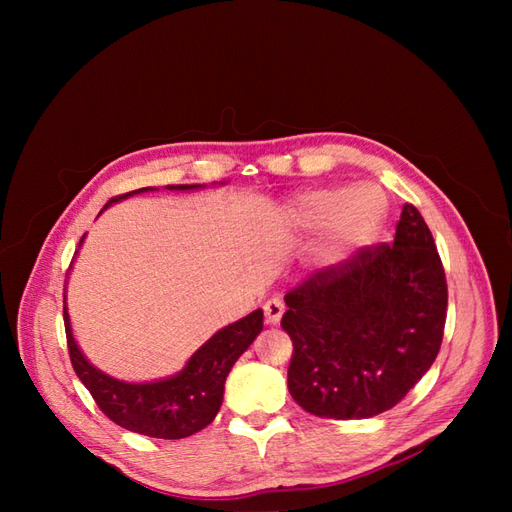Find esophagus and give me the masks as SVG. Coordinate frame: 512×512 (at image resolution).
I'll use <instances>...</instances> for the list:
<instances>
[{"label": "esophagus", "mask_w": 512, "mask_h": 512, "mask_svg": "<svg viewBox=\"0 0 512 512\" xmlns=\"http://www.w3.org/2000/svg\"><path fill=\"white\" fill-rule=\"evenodd\" d=\"M262 309H265V318L269 324H277L284 316V303L280 299H269L262 305Z\"/></svg>", "instance_id": "esophagus-1"}]
</instances>
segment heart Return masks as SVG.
<instances>
[{"label": "heart", "instance_id": "obj_1", "mask_svg": "<svg viewBox=\"0 0 512 512\" xmlns=\"http://www.w3.org/2000/svg\"><path fill=\"white\" fill-rule=\"evenodd\" d=\"M386 209L389 203L378 185L361 183L350 190L322 188L305 192L290 203L288 218L307 235L324 230L322 256L331 265H342L376 239Z\"/></svg>", "mask_w": 512, "mask_h": 512}]
</instances>
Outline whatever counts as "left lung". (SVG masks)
Listing matches in <instances>:
<instances>
[{
  "label": "left lung",
  "instance_id": "1",
  "mask_svg": "<svg viewBox=\"0 0 512 512\" xmlns=\"http://www.w3.org/2000/svg\"><path fill=\"white\" fill-rule=\"evenodd\" d=\"M284 301L292 399L309 414L348 421L391 410L427 374L448 290L431 230L406 203L393 245L314 273Z\"/></svg>",
  "mask_w": 512,
  "mask_h": 512
}]
</instances>
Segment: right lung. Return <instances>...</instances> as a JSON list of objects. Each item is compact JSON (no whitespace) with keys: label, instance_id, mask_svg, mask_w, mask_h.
I'll return each instance as SVG.
<instances>
[{"label":"right lung","instance_id":"add662e5","mask_svg":"<svg viewBox=\"0 0 512 512\" xmlns=\"http://www.w3.org/2000/svg\"><path fill=\"white\" fill-rule=\"evenodd\" d=\"M198 188H205V185H166V190L177 192ZM149 190L156 188H141L121 194L108 200L104 209H108L113 203H119L123 198ZM83 241L85 235L79 247L83 245ZM64 322L72 367L79 380L87 386L91 397L96 399L98 408L113 423L128 431L143 433V436L149 438L179 440L205 429L213 421L215 414H218L224 399V384L232 365L237 363L239 356L252 346L258 333L262 331V309H256V312L228 324V327L220 329L218 333H213L175 376L153 382H123L119 378L104 374L102 369L87 361V356L81 352L72 333L66 294Z\"/></svg>","mask_w":512,"mask_h":512}]
</instances>
